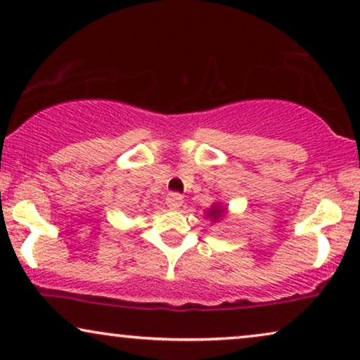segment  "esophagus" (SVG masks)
Returning a JSON list of instances; mask_svg holds the SVG:
<instances>
[{
  "label": "esophagus",
  "instance_id": "34e87169",
  "mask_svg": "<svg viewBox=\"0 0 360 360\" xmlns=\"http://www.w3.org/2000/svg\"><path fill=\"white\" fill-rule=\"evenodd\" d=\"M181 203H184V198H181V195H179V193H170L169 196H167V206L172 210L180 208Z\"/></svg>",
  "mask_w": 360,
  "mask_h": 360
}]
</instances>
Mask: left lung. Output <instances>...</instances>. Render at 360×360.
Masks as SVG:
<instances>
[{"label": "left lung", "mask_w": 360, "mask_h": 360, "mask_svg": "<svg viewBox=\"0 0 360 360\" xmlns=\"http://www.w3.org/2000/svg\"><path fill=\"white\" fill-rule=\"evenodd\" d=\"M223 213H224V210H221L218 205H214L213 208L210 210V213H208V214L211 216V218H213V219L216 221V219H219V216H223Z\"/></svg>", "instance_id": "left-lung-1"}]
</instances>
